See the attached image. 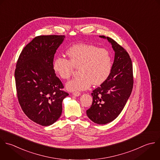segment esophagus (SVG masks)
<instances>
[{"label":"esophagus","mask_w":160,"mask_h":160,"mask_svg":"<svg viewBox=\"0 0 160 160\" xmlns=\"http://www.w3.org/2000/svg\"><path fill=\"white\" fill-rule=\"evenodd\" d=\"M73 95L75 96V97H79L80 95V93L78 92H73Z\"/></svg>","instance_id":"esophagus-1"}]
</instances>
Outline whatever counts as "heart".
Returning <instances> with one entry per match:
<instances>
[{
	"instance_id": "1",
	"label": "heart",
	"mask_w": 160,
	"mask_h": 160,
	"mask_svg": "<svg viewBox=\"0 0 160 160\" xmlns=\"http://www.w3.org/2000/svg\"><path fill=\"white\" fill-rule=\"evenodd\" d=\"M67 53L69 60L62 57H56L53 62V69L60 78L68 80L72 77L74 67H78L80 75L66 85L70 91L85 90L92 83L99 85L111 73L112 57L110 52L105 48L80 43L70 47Z\"/></svg>"
}]
</instances>
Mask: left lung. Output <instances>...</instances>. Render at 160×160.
<instances>
[{
  "mask_svg": "<svg viewBox=\"0 0 160 160\" xmlns=\"http://www.w3.org/2000/svg\"><path fill=\"white\" fill-rule=\"evenodd\" d=\"M99 37L111 43L115 58L108 78L93 91L92 105L87 115L94 123L105 125L117 118L132 93L133 66L128 52L122 46L110 37Z\"/></svg>",
  "mask_w": 160,
  "mask_h": 160,
  "instance_id": "obj_1",
  "label": "left lung"
}]
</instances>
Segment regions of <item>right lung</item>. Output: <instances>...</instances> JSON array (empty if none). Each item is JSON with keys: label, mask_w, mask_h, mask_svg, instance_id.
<instances>
[{"label": "right lung", "mask_w": 160, "mask_h": 160, "mask_svg": "<svg viewBox=\"0 0 160 160\" xmlns=\"http://www.w3.org/2000/svg\"><path fill=\"white\" fill-rule=\"evenodd\" d=\"M64 35L37 36L22 50L15 71L19 104L35 123L49 126L58 120L68 94L53 69L54 55Z\"/></svg>", "instance_id": "right-lung-1"}]
</instances>
